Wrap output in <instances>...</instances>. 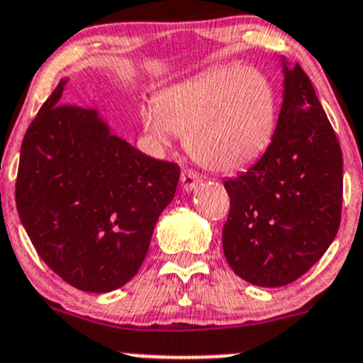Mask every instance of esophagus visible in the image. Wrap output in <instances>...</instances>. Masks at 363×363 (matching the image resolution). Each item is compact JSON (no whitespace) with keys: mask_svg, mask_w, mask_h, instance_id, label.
I'll return each instance as SVG.
<instances>
[{"mask_svg":"<svg viewBox=\"0 0 363 363\" xmlns=\"http://www.w3.org/2000/svg\"><path fill=\"white\" fill-rule=\"evenodd\" d=\"M181 184L184 191H193L200 184V175L195 170H184L181 175Z\"/></svg>","mask_w":363,"mask_h":363,"instance_id":"1","label":"esophagus"}]
</instances>
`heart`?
Listing matches in <instances>:
<instances>
[{
    "instance_id": "heart-1",
    "label": "heart",
    "mask_w": 363,
    "mask_h": 363,
    "mask_svg": "<svg viewBox=\"0 0 363 363\" xmlns=\"http://www.w3.org/2000/svg\"><path fill=\"white\" fill-rule=\"evenodd\" d=\"M140 118L160 149L177 133L199 163L235 172L260 160L271 145L279 103L262 70L225 65L167 88L160 101L143 104Z\"/></svg>"
}]
</instances>
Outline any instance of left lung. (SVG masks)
Masks as SVG:
<instances>
[{
  "instance_id": "8db88e82",
  "label": "left lung",
  "mask_w": 363,
  "mask_h": 363,
  "mask_svg": "<svg viewBox=\"0 0 363 363\" xmlns=\"http://www.w3.org/2000/svg\"><path fill=\"white\" fill-rule=\"evenodd\" d=\"M284 94L264 156L223 182L230 196L223 253L238 277L280 287L305 275L335 239L342 209V152L300 65L282 58Z\"/></svg>"
}]
</instances>
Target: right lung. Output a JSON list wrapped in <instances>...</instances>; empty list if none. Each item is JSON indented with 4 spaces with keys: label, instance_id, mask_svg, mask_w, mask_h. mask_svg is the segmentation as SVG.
Segmentation results:
<instances>
[{
    "label": "right lung",
    "instance_id": "obj_1",
    "mask_svg": "<svg viewBox=\"0 0 363 363\" xmlns=\"http://www.w3.org/2000/svg\"><path fill=\"white\" fill-rule=\"evenodd\" d=\"M60 79L21 145L16 203L40 259L86 293L138 273L181 168L113 135L97 110L67 104Z\"/></svg>",
    "mask_w": 363,
    "mask_h": 363
}]
</instances>
